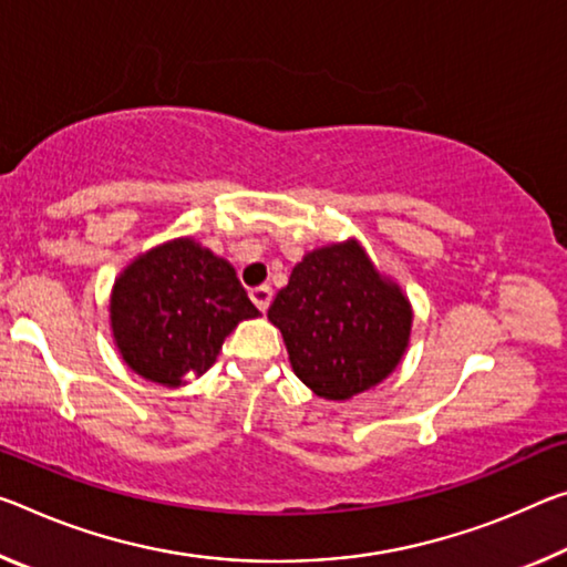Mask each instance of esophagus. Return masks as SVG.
Here are the masks:
<instances>
[{
	"mask_svg": "<svg viewBox=\"0 0 567 567\" xmlns=\"http://www.w3.org/2000/svg\"><path fill=\"white\" fill-rule=\"evenodd\" d=\"M249 298H251V302L257 305L259 310L262 312H267V308H269V302H272V287L269 285H262V287H255V290L249 292Z\"/></svg>",
	"mask_w": 567,
	"mask_h": 567,
	"instance_id": "obj_1",
	"label": "esophagus"
}]
</instances>
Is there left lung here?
<instances>
[{
  "label": "left lung",
  "mask_w": 567,
  "mask_h": 567,
  "mask_svg": "<svg viewBox=\"0 0 567 567\" xmlns=\"http://www.w3.org/2000/svg\"><path fill=\"white\" fill-rule=\"evenodd\" d=\"M267 318L280 328L298 379L330 401L381 383L399 365L413 320L409 300L353 239L310 251Z\"/></svg>",
  "instance_id": "8db88e82"
}]
</instances>
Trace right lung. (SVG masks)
I'll use <instances>...</instances> for the list:
<instances>
[{"label":"right lung","instance_id":"1","mask_svg":"<svg viewBox=\"0 0 567 567\" xmlns=\"http://www.w3.org/2000/svg\"><path fill=\"white\" fill-rule=\"evenodd\" d=\"M257 316L235 267L194 239L141 255L115 280L111 298V328L123 361L168 389L209 371L224 338Z\"/></svg>","mask_w":567,"mask_h":567}]
</instances>
